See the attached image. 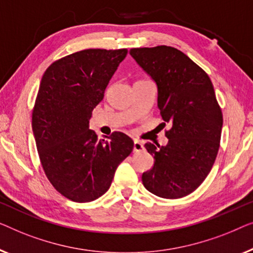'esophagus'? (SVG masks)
Listing matches in <instances>:
<instances>
[{"mask_svg": "<svg viewBox=\"0 0 253 253\" xmlns=\"http://www.w3.org/2000/svg\"><path fill=\"white\" fill-rule=\"evenodd\" d=\"M134 152H140V151H142V150H144V145L141 143L140 141H137V140H135L134 141Z\"/></svg>", "mask_w": 253, "mask_h": 253, "instance_id": "1", "label": "esophagus"}]
</instances>
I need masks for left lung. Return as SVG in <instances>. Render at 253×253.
<instances>
[{"mask_svg":"<svg viewBox=\"0 0 253 253\" xmlns=\"http://www.w3.org/2000/svg\"><path fill=\"white\" fill-rule=\"evenodd\" d=\"M131 57L158 88V109L169 143L144 147L154 156V167L142 182L156 196H187L209 175L220 147L222 112L208 73L176 48L157 45L133 48Z\"/></svg>","mask_w":253,"mask_h":253,"instance_id":"left-lung-1","label":"left lung"}]
</instances>
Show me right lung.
Wrapping results in <instances>:
<instances>
[{"label": "right lung", "instance_id": "add662e5", "mask_svg": "<svg viewBox=\"0 0 253 253\" xmlns=\"http://www.w3.org/2000/svg\"><path fill=\"white\" fill-rule=\"evenodd\" d=\"M127 49H86L56 60L41 79L32 128L41 165L64 197L87 203L109 190L116 169L133 151L122 131L98 140L89 119Z\"/></svg>", "mask_w": 253, "mask_h": 253}]
</instances>
